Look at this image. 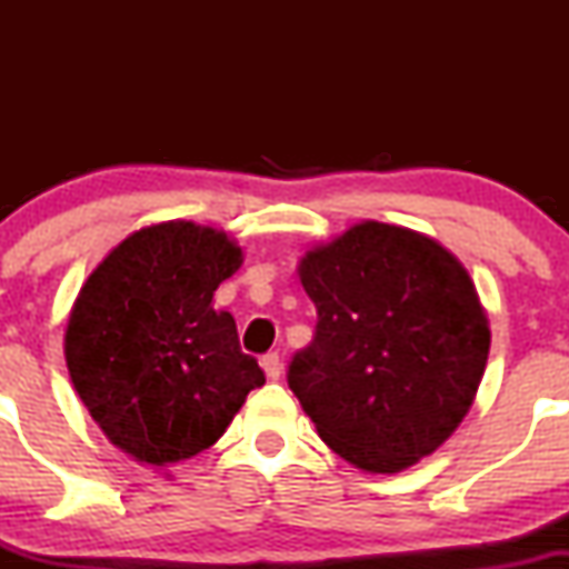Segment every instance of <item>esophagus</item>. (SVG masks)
<instances>
[{"label":"esophagus","instance_id":"1","mask_svg":"<svg viewBox=\"0 0 569 569\" xmlns=\"http://www.w3.org/2000/svg\"><path fill=\"white\" fill-rule=\"evenodd\" d=\"M262 369L267 380H278V377L283 375V361H280L278 352H267V356H262Z\"/></svg>","mask_w":569,"mask_h":569}]
</instances>
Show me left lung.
<instances>
[{"label": "left lung", "instance_id": "obj_1", "mask_svg": "<svg viewBox=\"0 0 569 569\" xmlns=\"http://www.w3.org/2000/svg\"><path fill=\"white\" fill-rule=\"evenodd\" d=\"M299 278L318 323L286 380L318 436L371 473L436 452L471 409L489 356L466 267L426 234L363 221L307 251Z\"/></svg>", "mask_w": 569, "mask_h": 569}]
</instances>
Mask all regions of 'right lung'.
I'll use <instances>...</instances> for the list:
<instances>
[{
    "label": "right lung",
    "instance_id": "right-lung-1",
    "mask_svg": "<svg viewBox=\"0 0 569 569\" xmlns=\"http://www.w3.org/2000/svg\"><path fill=\"white\" fill-rule=\"evenodd\" d=\"M243 257L224 232L166 221L128 234L82 286L67 329L77 396L114 447L166 466L219 441L264 385L213 291Z\"/></svg>",
    "mask_w": 569,
    "mask_h": 569
}]
</instances>
